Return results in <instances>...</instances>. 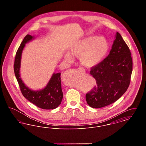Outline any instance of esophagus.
Masks as SVG:
<instances>
[{"label":"esophagus","instance_id":"34e87169","mask_svg":"<svg viewBox=\"0 0 146 146\" xmlns=\"http://www.w3.org/2000/svg\"><path fill=\"white\" fill-rule=\"evenodd\" d=\"M79 70H84V68H82V67H79Z\"/></svg>","mask_w":146,"mask_h":146}]
</instances>
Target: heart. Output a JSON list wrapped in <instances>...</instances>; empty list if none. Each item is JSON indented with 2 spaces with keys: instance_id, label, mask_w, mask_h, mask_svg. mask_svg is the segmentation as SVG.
<instances>
[{
  "instance_id": "b5f03b06",
  "label": "heart",
  "mask_w": 146,
  "mask_h": 146,
  "mask_svg": "<svg viewBox=\"0 0 146 146\" xmlns=\"http://www.w3.org/2000/svg\"><path fill=\"white\" fill-rule=\"evenodd\" d=\"M110 49V44L106 38L96 35L86 36L74 42L70 48V51L64 55L67 62L72 63L74 57H79L84 66L93 68L103 61Z\"/></svg>"
}]
</instances>
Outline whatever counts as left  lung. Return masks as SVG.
Listing matches in <instances>:
<instances>
[{
  "label": "left lung",
  "mask_w": 146,
  "mask_h": 146,
  "mask_svg": "<svg viewBox=\"0 0 146 146\" xmlns=\"http://www.w3.org/2000/svg\"><path fill=\"white\" fill-rule=\"evenodd\" d=\"M132 71L130 49L117 32L109 55L91 68L90 73L97 84L86 94L87 104L92 108H100L115 102L127 90Z\"/></svg>",
  "instance_id": "obj_1"
}]
</instances>
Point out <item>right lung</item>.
I'll list each match as a JSON object with an SVG mask.
<instances>
[{"instance_id":"right-lung-1","label":"right lung","mask_w":146,"mask_h":146,"mask_svg":"<svg viewBox=\"0 0 146 146\" xmlns=\"http://www.w3.org/2000/svg\"><path fill=\"white\" fill-rule=\"evenodd\" d=\"M35 38L34 36L27 35L21 42L15 56L14 65L15 74L24 97L40 108L54 110L61 104L63 98L61 73H53L46 86L38 90H33L29 88L24 83L20 76L21 57L23 50L26 44L34 39Z\"/></svg>"}]
</instances>
